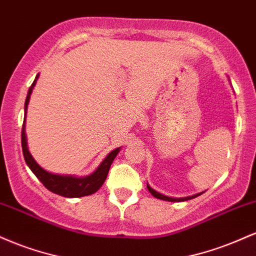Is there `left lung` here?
Instances as JSON below:
<instances>
[{
    "mask_svg": "<svg viewBox=\"0 0 256 256\" xmlns=\"http://www.w3.org/2000/svg\"><path fill=\"white\" fill-rule=\"evenodd\" d=\"M146 188H148V190H149V192H150V194H152V196H154V198H160V200H165V201H170V202H182V201H188V200H192V198H198V196H200V195H201V194H202V192H200V194H196V195L189 196V198H168V196H165V195H162V194H160V192H155V190H154V189H152V188L149 186L148 184H146Z\"/></svg>",
    "mask_w": 256,
    "mask_h": 256,
    "instance_id": "1",
    "label": "left lung"
}]
</instances>
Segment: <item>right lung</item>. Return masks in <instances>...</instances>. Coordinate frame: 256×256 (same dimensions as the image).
Here are the masks:
<instances>
[{
	"instance_id": "1",
	"label": "right lung",
	"mask_w": 256,
	"mask_h": 256,
	"mask_svg": "<svg viewBox=\"0 0 256 256\" xmlns=\"http://www.w3.org/2000/svg\"><path fill=\"white\" fill-rule=\"evenodd\" d=\"M38 74L34 83L28 89V96H26L25 101V118H26V110H28V104L30 101V95L32 92V89L36 85ZM22 154H24V158L30 167V170L34 172V174L40 179V183L52 192L58 194V195L64 196V198H82V196H88L95 194L100 188L104 183L106 178L108 176V171H110L112 162L116 158V154L119 152V148L113 150L108 154V156L102 161L101 165L92 174L88 176V177H72V176H60L54 174V173L46 172L43 170L38 164L34 161V158L31 156L28 152V143H26V134H25V119L24 124H22Z\"/></svg>"
}]
</instances>
